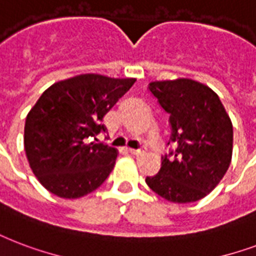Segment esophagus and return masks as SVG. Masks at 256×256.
<instances>
[{"instance_id":"1","label":"esophagus","mask_w":256,"mask_h":256,"mask_svg":"<svg viewBox=\"0 0 256 256\" xmlns=\"http://www.w3.org/2000/svg\"><path fill=\"white\" fill-rule=\"evenodd\" d=\"M146 150L142 148V149H128V153L132 154V156H142V154H145Z\"/></svg>"}]
</instances>
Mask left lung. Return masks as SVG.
Returning <instances> with one entry per match:
<instances>
[{"mask_svg":"<svg viewBox=\"0 0 256 256\" xmlns=\"http://www.w3.org/2000/svg\"><path fill=\"white\" fill-rule=\"evenodd\" d=\"M149 91L169 114L174 150L161 157L146 184L172 202H193L219 184L232 158L234 130L218 94L192 79L152 82Z\"/></svg>","mask_w":256,"mask_h":256,"instance_id":"1","label":"left lung"}]
</instances>
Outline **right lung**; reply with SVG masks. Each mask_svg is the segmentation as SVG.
<instances>
[{
	"instance_id": "obj_1",
	"label": "right lung",
	"mask_w": 256,
	"mask_h": 256,
	"mask_svg": "<svg viewBox=\"0 0 256 256\" xmlns=\"http://www.w3.org/2000/svg\"><path fill=\"white\" fill-rule=\"evenodd\" d=\"M136 83L84 74L54 83L26 115L24 148L40 184L63 198L88 194L114 169L116 150L96 140L103 116Z\"/></svg>"
}]
</instances>
